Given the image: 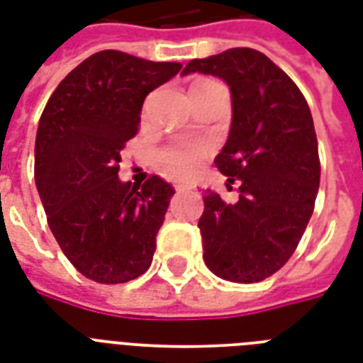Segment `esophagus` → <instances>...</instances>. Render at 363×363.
Instances as JSON below:
<instances>
[{"mask_svg": "<svg viewBox=\"0 0 363 363\" xmlns=\"http://www.w3.org/2000/svg\"><path fill=\"white\" fill-rule=\"evenodd\" d=\"M177 192H184V190H190V186L188 184H177Z\"/></svg>", "mask_w": 363, "mask_h": 363, "instance_id": "1", "label": "esophagus"}]
</instances>
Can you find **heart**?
Masks as SVG:
<instances>
[{"label":"heart","instance_id":"1","mask_svg":"<svg viewBox=\"0 0 363 363\" xmlns=\"http://www.w3.org/2000/svg\"><path fill=\"white\" fill-rule=\"evenodd\" d=\"M213 81H198L194 82L192 88L205 86ZM207 154V147L201 143H190V145H177V147H167L160 150L158 164L160 167L179 179H186L198 169V164L201 156Z\"/></svg>","mask_w":363,"mask_h":363}]
</instances>
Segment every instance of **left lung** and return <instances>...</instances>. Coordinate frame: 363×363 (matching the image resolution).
<instances>
[{
	"label": "left lung",
	"instance_id": "8db88e82",
	"mask_svg": "<svg viewBox=\"0 0 363 363\" xmlns=\"http://www.w3.org/2000/svg\"><path fill=\"white\" fill-rule=\"evenodd\" d=\"M215 75L232 92V128L216 167L239 181V201L203 196L198 228L203 259L216 277L259 282L286 264L315 209L320 160L303 94L265 54L230 48L182 69Z\"/></svg>",
	"mask_w": 363,
	"mask_h": 363
}]
</instances>
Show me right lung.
<instances>
[{
	"mask_svg": "<svg viewBox=\"0 0 363 363\" xmlns=\"http://www.w3.org/2000/svg\"><path fill=\"white\" fill-rule=\"evenodd\" d=\"M101 50L54 90L35 137V186L50 232L77 271L121 284L152 264L173 186L152 175L143 186L118 179L121 150L137 135L143 101L181 71Z\"/></svg>",
	"mask_w": 363,
	"mask_h": 363,
	"instance_id": "1",
	"label": "right lung"
}]
</instances>
